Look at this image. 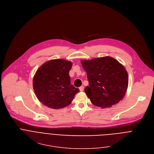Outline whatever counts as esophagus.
<instances>
[{"label":"esophagus","instance_id":"esophagus-1","mask_svg":"<svg viewBox=\"0 0 154 154\" xmlns=\"http://www.w3.org/2000/svg\"><path fill=\"white\" fill-rule=\"evenodd\" d=\"M83 89H84V87H83V86H80V87L79 88V90H80V91H83Z\"/></svg>","mask_w":154,"mask_h":154}]
</instances>
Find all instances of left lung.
I'll return each mask as SVG.
<instances>
[{"mask_svg":"<svg viewBox=\"0 0 154 154\" xmlns=\"http://www.w3.org/2000/svg\"><path fill=\"white\" fill-rule=\"evenodd\" d=\"M81 63L89 85L85 91L94 105L109 108L124 98L128 86V74L119 61L106 56L82 60Z\"/></svg>","mask_w":154,"mask_h":154,"instance_id":"obj_1","label":"left lung"}]
</instances>
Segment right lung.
I'll use <instances>...</instances> for the list:
<instances>
[{"instance_id": "obj_1", "label": "right lung", "mask_w": 154, "mask_h": 154, "mask_svg": "<svg viewBox=\"0 0 154 154\" xmlns=\"http://www.w3.org/2000/svg\"><path fill=\"white\" fill-rule=\"evenodd\" d=\"M72 63L64 59L47 61L37 70L33 89L41 103L52 109L68 106L79 89L71 85L69 72Z\"/></svg>"}]
</instances>
